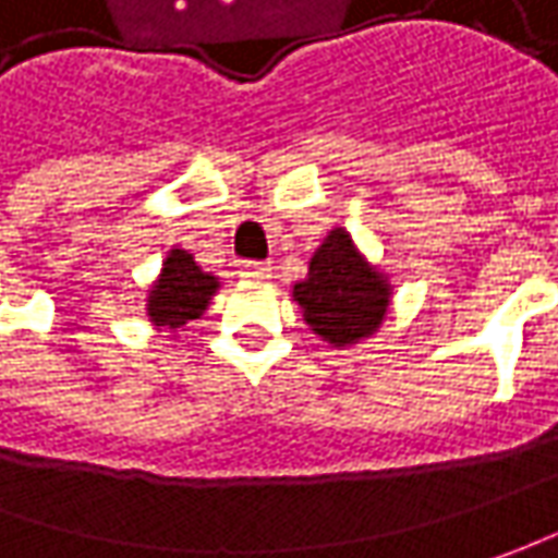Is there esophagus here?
<instances>
[{
	"mask_svg": "<svg viewBox=\"0 0 558 558\" xmlns=\"http://www.w3.org/2000/svg\"><path fill=\"white\" fill-rule=\"evenodd\" d=\"M242 276L245 279H257V282H267L269 276H272V267L260 264V260H247V264H242Z\"/></svg>",
	"mask_w": 558,
	"mask_h": 558,
	"instance_id": "1",
	"label": "esophagus"
}]
</instances>
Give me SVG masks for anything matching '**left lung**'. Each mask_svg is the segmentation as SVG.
I'll return each mask as SVG.
<instances>
[{
	"instance_id": "left-lung-1",
	"label": "left lung",
	"mask_w": 558,
	"mask_h": 558,
	"mask_svg": "<svg viewBox=\"0 0 558 558\" xmlns=\"http://www.w3.org/2000/svg\"><path fill=\"white\" fill-rule=\"evenodd\" d=\"M291 298L313 335L332 348H351L378 332L391 304V282L360 254L351 232L335 226L313 251L307 279L294 282Z\"/></svg>"
}]
</instances>
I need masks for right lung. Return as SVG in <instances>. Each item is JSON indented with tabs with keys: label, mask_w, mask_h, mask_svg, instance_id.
<instances>
[{
	"label": "right lung",
	"mask_w": 558,
	"mask_h": 558,
	"mask_svg": "<svg viewBox=\"0 0 558 558\" xmlns=\"http://www.w3.org/2000/svg\"><path fill=\"white\" fill-rule=\"evenodd\" d=\"M217 289H220V279L204 272L189 251L170 247L155 286L148 289L145 307H148L151 326L180 332L192 319H202Z\"/></svg>",
	"instance_id": "right-lung-1"
}]
</instances>
